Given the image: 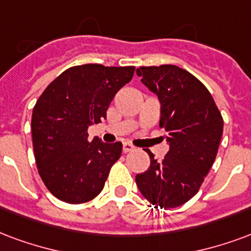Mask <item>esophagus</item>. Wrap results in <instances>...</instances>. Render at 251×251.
<instances>
[{
	"instance_id": "esophagus-1",
	"label": "esophagus",
	"mask_w": 251,
	"mask_h": 251,
	"mask_svg": "<svg viewBox=\"0 0 251 251\" xmlns=\"http://www.w3.org/2000/svg\"><path fill=\"white\" fill-rule=\"evenodd\" d=\"M122 150H124L125 153H129V151H133V150H134V146L129 144V142H124V145H122Z\"/></svg>"
}]
</instances>
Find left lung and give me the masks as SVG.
<instances>
[{"label":"left lung","instance_id":"8db88e82","mask_svg":"<svg viewBox=\"0 0 251 251\" xmlns=\"http://www.w3.org/2000/svg\"><path fill=\"white\" fill-rule=\"evenodd\" d=\"M161 103L159 126L166 130L169 151L162 161L135 176L141 194L161 209L183 205L200 190L218 151L224 120L205 85L174 65L137 69Z\"/></svg>","mask_w":251,"mask_h":251}]
</instances>
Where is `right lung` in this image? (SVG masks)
<instances>
[{"label":"right lung","mask_w":251,"mask_h":251,"mask_svg":"<svg viewBox=\"0 0 251 251\" xmlns=\"http://www.w3.org/2000/svg\"><path fill=\"white\" fill-rule=\"evenodd\" d=\"M134 66L81 65L65 70L41 94L31 114L37 168L58 200L85 203L101 193L122 144L88 140V129L106 118V110Z\"/></svg>","instance_id":"add662e5"}]
</instances>
